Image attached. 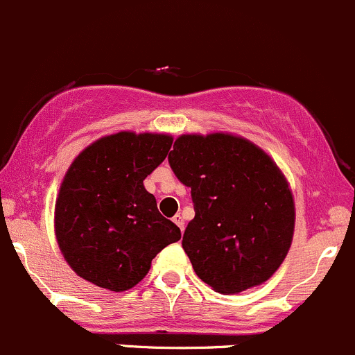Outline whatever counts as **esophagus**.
Segmentation results:
<instances>
[{"label": "esophagus", "mask_w": 355, "mask_h": 355, "mask_svg": "<svg viewBox=\"0 0 355 355\" xmlns=\"http://www.w3.org/2000/svg\"><path fill=\"white\" fill-rule=\"evenodd\" d=\"M173 220H174V224H176L179 229H181V232L184 231V218H182V215H181V214H176V215H174Z\"/></svg>", "instance_id": "obj_1"}]
</instances>
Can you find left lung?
Wrapping results in <instances>:
<instances>
[{"mask_svg":"<svg viewBox=\"0 0 355 355\" xmlns=\"http://www.w3.org/2000/svg\"><path fill=\"white\" fill-rule=\"evenodd\" d=\"M169 164L191 188L195 218L182 250L196 275L222 294L266 282L286 259L295 224L292 191L272 157L236 135H181Z\"/></svg>","mask_w":355,"mask_h":355,"instance_id":"left-lung-1","label":"left lung"}]
</instances>
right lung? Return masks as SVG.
Masks as SVG:
<instances>
[{
  "label": "right lung",
  "instance_id": "obj_1",
  "mask_svg": "<svg viewBox=\"0 0 355 355\" xmlns=\"http://www.w3.org/2000/svg\"><path fill=\"white\" fill-rule=\"evenodd\" d=\"M171 145V135L119 131L73 160L56 200L54 232L76 275L107 291H128L147 275L157 253L181 239L144 186Z\"/></svg>",
  "mask_w": 355,
  "mask_h": 355
}]
</instances>
